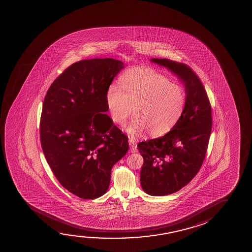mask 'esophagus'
<instances>
[{"instance_id":"esophagus-1","label":"esophagus","mask_w":252,"mask_h":252,"mask_svg":"<svg viewBox=\"0 0 252 252\" xmlns=\"http://www.w3.org/2000/svg\"><path fill=\"white\" fill-rule=\"evenodd\" d=\"M128 142H129V145H130V152H133V153L138 152V150H137V142L135 141L134 139L132 138H129Z\"/></svg>"}]
</instances>
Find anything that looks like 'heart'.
I'll use <instances>...</instances> for the list:
<instances>
[{
  "mask_svg": "<svg viewBox=\"0 0 252 252\" xmlns=\"http://www.w3.org/2000/svg\"><path fill=\"white\" fill-rule=\"evenodd\" d=\"M106 104L111 120L119 126H124L133 107L129 134L137 137L147 131L158 137L170 131L182 117L186 92L155 69L139 67L125 72L119 87L107 89Z\"/></svg>",
  "mask_w": 252,
  "mask_h": 252,
  "instance_id": "obj_1",
  "label": "heart"
}]
</instances>
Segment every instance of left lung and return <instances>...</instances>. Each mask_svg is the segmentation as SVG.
I'll return each mask as SVG.
<instances>
[{
	"mask_svg": "<svg viewBox=\"0 0 252 252\" xmlns=\"http://www.w3.org/2000/svg\"><path fill=\"white\" fill-rule=\"evenodd\" d=\"M152 61L183 80L187 94L185 108L176 126L164 136L138 145L144 158L142 189L151 195L162 196L186 186L201 168L212 131V107L203 84L189 66L166 59Z\"/></svg>",
	"mask_w": 252,
	"mask_h": 252,
	"instance_id": "left-lung-1",
	"label": "left lung"
}]
</instances>
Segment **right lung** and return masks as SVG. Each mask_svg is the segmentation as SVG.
Returning <instances> with one entry per match:
<instances>
[{"label":"right lung","mask_w":252,"mask_h":252,"mask_svg":"<svg viewBox=\"0 0 252 252\" xmlns=\"http://www.w3.org/2000/svg\"><path fill=\"white\" fill-rule=\"evenodd\" d=\"M124 63L114 59L69 66L45 94L40 142L45 159L64 189L93 200L110 184L113 166L128 151V138L106 114V94Z\"/></svg>","instance_id":"add662e5"}]
</instances>
